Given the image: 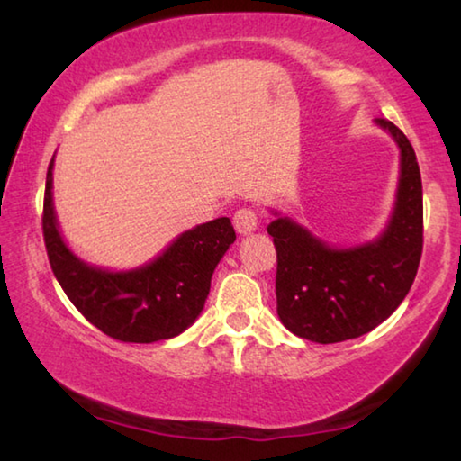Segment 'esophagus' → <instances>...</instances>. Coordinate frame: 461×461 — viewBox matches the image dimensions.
<instances>
[{
	"label": "esophagus",
	"instance_id": "obj_1",
	"mask_svg": "<svg viewBox=\"0 0 461 461\" xmlns=\"http://www.w3.org/2000/svg\"><path fill=\"white\" fill-rule=\"evenodd\" d=\"M233 228L240 233V236H249L258 230V215L252 207H241L233 215Z\"/></svg>",
	"mask_w": 461,
	"mask_h": 461
}]
</instances>
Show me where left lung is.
<instances>
[{"label":"left lung","instance_id":"obj_1","mask_svg":"<svg viewBox=\"0 0 461 461\" xmlns=\"http://www.w3.org/2000/svg\"><path fill=\"white\" fill-rule=\"evenodd\" d=\"M401 148L394 215L372 244L333 249L301 225L278 217L268 225L276 248L278 317L288 331L319 343L360 338L394 313L411 291L423 254V185L409 138L376 120Z\"/></svg>","mask_w":461,"mask_h":461}]
</instances>
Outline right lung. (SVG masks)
<instances>
[{"mask_svg":"<svg viewBox=\"0 0 461 461\" xmlns=\"http://www.w3.org/2000/svg\"><path fill=\"white\" fill-rule=\"evenodd\" d=\"M52 162L44 189V246L54 276L73 305L91 325L118 341L152 343L183 333L205 307L217 262L236 240L230 217L185 231L144 268H91L71 254L59 233L50 191Z\"/></svg>","mask_w":461,"mask_h":461,"instance_id":"add662e5","label":"right lung"}]
</instances>
